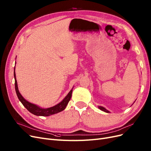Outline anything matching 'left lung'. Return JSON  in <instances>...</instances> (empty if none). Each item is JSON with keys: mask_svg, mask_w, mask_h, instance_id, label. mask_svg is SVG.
<instances>
[{"mask_svg": "<svg viewBox=\"0 0 151 151\" xmlns=\"http://www.w3.org/2000/svg\"><path fill=\"white\" fill-rule=\"evenodd\" d=\"M133 104H134V103H133ZM98 108H99L100 110H101V111H104V112H106V113H110V111H109L108 110H107L105 108H104V107H103V106H99Z\"/></svg>", "mask_w": 151, "mask_h": 151, "instance_id": "8db88e82", "label": "left lung"}]
</instances>
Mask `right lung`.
<instances>
[{
    "instance_id": "add662e5",
    "label": "right lung",
    "mask_w": 151,
    "mask_h": 151,
    "mask_svg": "<svg viewBox=\"0 0 151 151\" xmlns=\"http://www.w3.org/2000/svg\"><path fill=\"white\" fill-rule=\"evenodd\" d=\"M16 63V61H15ZM15 67L14 68V78H15V91L17 93V95L20 101L22 103V104L24 106V107L30 112L33 114L36 115V116H49L50 115H53L55 114H57L58 113L61 112V111H63L66 107L67 104H68V102L71 98V94L73 91V87L70 90V91L68 93V94L65 97V98L58 104H56L54 106L48 108H42L34 104L33 103H31L22 96V94L19 91L18 85H17V82L16 80V75H15Z\"/></svg>"
}]
</instances>
